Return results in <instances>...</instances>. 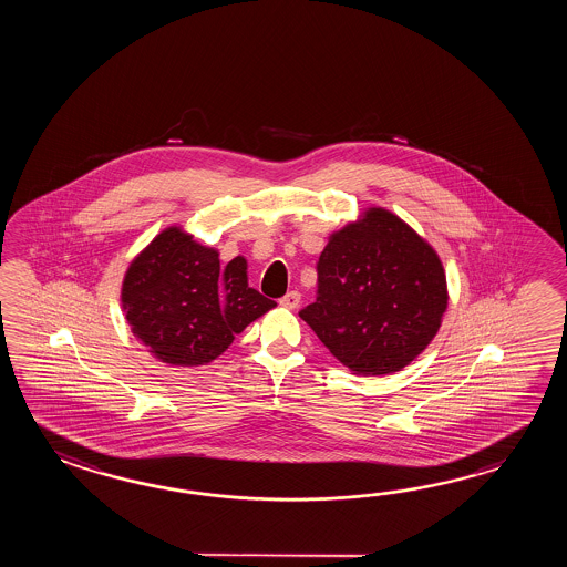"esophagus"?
I'll use <instances>...</instances> for the list:
<instances>
[{
	"instance_id": "obj_1",
	"label": "esophagus",
	"mask_w": 567,
	"mask_h": 567,
	"mask_svg": "<svg viewBox=\"0 0 567 567\" xmlns=\"http://www.w3.org/2000/svg\"><path fill=\"white\" fill-rule=\"evenodd\" d=\"M301 296L300 291H288L281 300H279V303L284 306V308H289V310H293V308H298V303H300Z\"/></svg>"
}]
</instances>
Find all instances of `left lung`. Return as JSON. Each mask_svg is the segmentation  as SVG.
<instances>
[{
  "instance_id": "left-lung-1",
  "label": "left lung",
  "mask_w": 567,
  "mask_h": 567,
  "mask_svg": "<svg viewBox=\"0 0 567 567\" xmlns=\"http://www.w3.org/2000/svg\"><path fill=\"white\" fill-rule=\"evenodd\" d=\"M316 271V300L300 318L354 373L401 371L432 342L446 312L440 257L383 208L334 233Z\"/></svg>"
}]
</instances>
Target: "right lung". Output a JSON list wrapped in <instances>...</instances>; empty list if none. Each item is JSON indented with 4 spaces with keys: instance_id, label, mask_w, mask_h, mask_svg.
<instances>
[{
    "instance_id": "add662e5",
    "label": "right lung",
    "mask_w": 567,
    "mask_h": 567,
    "mask_svg": "<svg viewBox=\"0 0 567 567\" xmlns=\"http://www.w3.org/2000/svg\"><path fill=\"white\" fill-rule=\"evenodd\" d=\"M121 300L133 334L159 361L178 367L215 361L235 334L276 306L249 288L243 257L223 267L215 249L176 227L133 259Z\"/></svg>"
}]
</instances>
